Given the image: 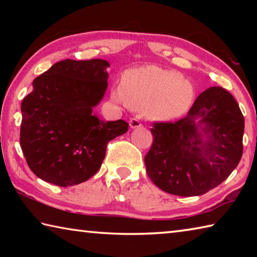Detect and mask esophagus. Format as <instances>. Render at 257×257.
<instances>
[{"label":"esophagus","mask_w":257,"mask_h":257,"mask_svg":"<svg viewBox=\"0 0 257 257\" xmlns=\"http://www.w3.org/2000/svg\"><path fill=\"white\" fill-rule=\"evenodd\" d=\"M129 125H130V128H132V129H136V128H141L142 123L137 118H133V119H130V121H129Z\"/></svg>","instance_id":"34e87169"}]
</instances>
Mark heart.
I'll use <instances>...</instances> for the list:
<instances>
[{"mask_svg":"<svg viewBox=\"0 0 257 257\" xmlns=\"http://www.w3.org/2000/svg\"><path fill=\"white\" fill-rule=\"evenodd\" d=\"M195 88L180 72L155 66L132 69L124 73L121 87L113 88V102L144 111L154 121H171L189 110Z\"/></svg>","mask_w":257,"mask_h":257,"instance_id":"obj_1","label":"heart"}]
</instances>
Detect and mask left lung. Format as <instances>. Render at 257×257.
Masks as SVG:
<instances>
[{
    "label": "left lung",
    "instance_id": "obj_1",
    "mask_svg": "<svg viewBox=\"0 0 257 257\" xmlns=\"http://www.w3.org/2000/svg\"><path fill=\"white\" fill-rule=\"evenodd\" d=\"M245 122L236 99L222 87H210L185 118L156 122L145 156L150 179L165 193L199 196L230 176L242 155Z\"/></svg>",
    "mask_w": 257,
    "mask_h": 257
}]
</instances>
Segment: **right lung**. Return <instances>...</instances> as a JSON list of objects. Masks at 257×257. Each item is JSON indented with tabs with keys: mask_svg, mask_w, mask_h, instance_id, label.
<instances>
[{
	"mask_svg": "<svg viewBox=\"0 0 257 257\" xmlns=\"http://www.w3.org/2000/svg\"><path fill=\"white\" fill-rule=\"evenodd\" d=\"M105 60H63L35 78L21 103L20 146L30 170L60 187L93 177L107 143L127 133L123 120L104 121L93 113L107 88Z\"/></svg>",
	"mask_w": 257,
	"mask_h": 257,
	"instance_id": "obj_1",
	"label": "right lung"
}]
</instances>
